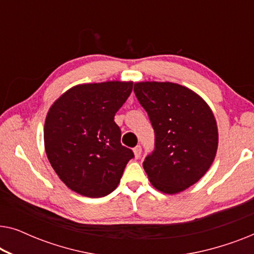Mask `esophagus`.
<instances>
[{
    "label": "esophagus",
    "instance_id": "1",
    "mask_svg": "<svg viewBox=\"0 0 254 254\" xmlns=\"http://www.w3.org/2000/svg\"><path fill=\"white\" fill-rule=\"evenodd\" d=\"M141 154H142V148H141V145H136V147L134 148L135 158H140V157H141Z\"/></svg>",
    "mask_w": 254,
    "mask_h": 254
}]
</instances>
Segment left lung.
<instances>
[{"mask_svg":"<svg viewBox=\"0 0 254 254\" xmlns=\"http://www.w3.org/2000/svg\"><path fill=\"white\" fill-rule=\"evenodd\" d=\"M135 96L155 130V149L143 169L166 194L185 190L213 164L218 145L213 111L199 95L171 82H137Z\"/></svg>","mask_w":254,"mask_h":254,"instance_id":"8db88e82","label":"left lung"}]
</instances>
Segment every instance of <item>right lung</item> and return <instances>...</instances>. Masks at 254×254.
Returning a JSON list of instances; mask_svg holds the SVG:
<instances>
[{
	"label": "right lung",
	"instance_id": "1",
	"mask_svg": "<svg viewBox=\"0 0 254 254\" xmlns=\"http://www.w3.org/2000/svg\"><path fill=\"white\" fill-rule=\"evenodd\" d=\"M133 90V82L110 81L72 86L55 100L44 127L52 168L74 192L102 197L113 192L129 159L120 143L114 116Z\"/></svg>",
	"mask_w": 254,
	"mask_h": 254
}]
</instances>
